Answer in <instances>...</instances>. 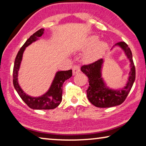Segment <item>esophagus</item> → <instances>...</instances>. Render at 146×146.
Wrapping results in <instances>:
<instances>
[{
  "label": "esophagus",
  "instance_id": "esophagus-1",
  "mask_svg": "<svg viewBox=\"0 0 146 146\" xmlns=\"http://www.w3.org/2000/svg\"><path fill=\"white\" fill-rule=\"evenodd\" d=\"M80 71V67L78 65H76V66L73 67V75H75V74L79 73Z\"/></svg>",
  "mask_w": 146,
  "mask_h": 146
}]
</instances>
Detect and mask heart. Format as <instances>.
Instances as JSON below:
<instances>
[{
    "label": "heart",
    "instance_id": "b5f03b06",
    "mask_svg": "<svg viewBox=\"0 0 146 146\" xmlns=\"http://www.w3.org/2000/svg\"><path fill=\"white\" fill-rule=\"evenodd\" d=\"M99 38L98 36H91L86 40L85 49L89 50L93 48L85 57L86 62H93L100 57L107 48V44L104 42H98Z\"/></svg>",
    "mask_w": 146,
    "mask_h": 146
}]
</instances>
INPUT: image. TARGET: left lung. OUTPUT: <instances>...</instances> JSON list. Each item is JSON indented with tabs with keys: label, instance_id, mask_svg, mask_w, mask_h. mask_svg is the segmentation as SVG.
<instances>
[{
	"label": "left lung",
	"instance_id": "obj_1",
	"mask_svg": "<svg viewBox=\"0 0 146 146\" xmlns=\"http://www.w3.org/2000/svg\"><path fill=\"white\" fill-rule=\"evenodd\" d=\"M119 45L125 50L130 62V71L127 86L120 90H113L106 88L101 77V68L103 60L100 59L92 64L84 65L81 71L88 78L89 86L86 90L87 98L90 103L98 108H111L123 103L131 90L136 77V69L130 48L125 42H119Z\"/></svg>",
	"mask_w": 146,
	"mask_h": 146
}]
</instances>
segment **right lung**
<instances>
[{
  "label": "right lung",
  "mask_w": 146,
  "mask_h": 146,
  "mask_svg": "<svg viewBox=\"0 0 146 146\" xmlns=\"http://www.w3.org/2000/svg\"><path fill=\"white\" fill-rule=\"evenodd\" d=\"M44 29H40L33 33L27 39L17 53L14 62L13 69V84L17 94L22 100L33 110H52L60 105L62 100V86L64 82L72 76V70L58 71L56 73L49 90L42 96L38 98L31 97L25 94L19 86L17 82V73L22 59L23 51L27 46L37 40L38 37L42 35Z\"/></svg>",
  "instance_id": "1"
}]
</instances>
